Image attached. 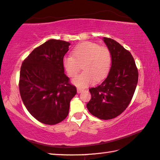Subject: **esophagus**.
Here are the masks:
<instances>
[{"mask_svg": "<svg viewBox=\"0 0 160 160\" xmlns=\"http://www.w3.org/2000/svg\"><path fill=\"white\" fill-rule=\"evenodd\" d=\"M84 89H82V88H77V93L78 94H80V93L83 92Z\"/></svg>", "mask_w": 160, "mask_h": 160, "instance_id": "34e87169", "label": "esophagus"}]
</instances>
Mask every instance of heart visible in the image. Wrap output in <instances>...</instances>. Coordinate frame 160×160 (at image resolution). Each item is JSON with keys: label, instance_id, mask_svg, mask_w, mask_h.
I'll return each instance as SVG.
<instances>
[{"label": "heart", "instance_id": "b5f03b06", "mask_svg": "<svg viewBox=\"0 0 160 160\" xmlns=\"http://www.w3.org/2000/svg\"><path fill=\"white\" fill-rule=\"evenodd\" d=\"M112 64V56L109 49L99 44L86 41L78 44L72 51V56L63 58V66L68 76L74 77L82 66L84 72L73 78L72 83L78 88H83L101 81L109 73Z\"/></svg>", "mask_w": 160, "mask_h": 160}]
</instances>
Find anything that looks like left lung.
Here are the masks:
<instances>
[{
  "instance_id": "8db88e82",
  "label": "left lung",
  "mask_w": 160,
  "mask_h": 160,
  "mask_svg": "<svg viewBox=\"0 0 160 160\" xmlns=\"http://www.w3.org/2000/svg\"><path fill=\"white\" fill-rule=\"evenodd\" d=\"M112 56L107 77L97 87L89 88L92 94L87 107L101 119H111L126 109L133 97L137 82V71L131 53L112 38H102Z\"/></svg>"
}]
</instances>
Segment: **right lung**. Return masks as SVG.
Masks as SVG:
<instances>
[{
  "instance_id": "add662e5",
  "label": "right lung",
  "mask_w": 160,
  "mask_h": 160,
  "mask_svg": "<svg viewBox=\"0 0 160 160\" xmlns=\"http://www.w3.org/2000/svg\"><path fill=\"white\" fill-rule=\"evenodd\" d=\"M70 43L50 39L36 48L21 67L19 90L28 112L41 123L56 124L68 116L77 88L64 73L63 59Z\"/></svg>"
}]
</instances>
